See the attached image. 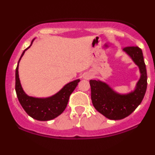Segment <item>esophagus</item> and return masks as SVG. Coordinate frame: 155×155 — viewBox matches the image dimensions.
<instances>
[{
	"label": "esophagus",
	"instance_id": "34e87169",
	"mask_svg": "<svg viewBox=\"0 0 155 155\" xmlns=\"http://www.w3.org/2000/svg\"><path fill=\"white\" fill-rule=\"evenodd\" d=\"M84 79H90L92 77V74H90V73H85V74H84Z\"/></svg>",
	"mask_w": 155,
	"mask_h": 155
}]
</instances>
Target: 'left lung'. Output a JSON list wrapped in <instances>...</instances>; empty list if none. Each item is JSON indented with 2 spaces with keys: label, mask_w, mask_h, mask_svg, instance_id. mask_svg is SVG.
Masks as SVG:
<instances>
[{
  "label": "left lung",
  "mask_w": 155,
  "mask_h": 155,
  "mask_svg": "<svg viewBox=\"0 0 155 155\" xmlns=\"http://www.w3.org/2000/svg\"><path fill=\"white\" fill-rule=\"evenodd\" d=\"M123 50L132 58L140 69V78L133 92L120 95L106 83L90 80L91 99L94 107L106 118L122 120L129 116L139 106L147 87V74L142 50L138 47H124Z\"/></svg>",
  "instance_id": "1"
}]
</instances>
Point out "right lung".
Listing matches in <instances>:
<instances>
[{
    "label": "right lung",
    "instance_id": "obj_1",
    "mask_svg": "<svg viewBox=\"0 0 155 155\" xmlns=\"http://www.w3.org/2000/svg\"><path fill=\"white\" fill-rule=\"evenodd\" d=\"M34 40V39H33ZM33 40L32 41L31 46ZM28 47L23 51L15 72V90L18 100L25 112L32 118L39 121H48L54 119L63 113L66 108L69 97L74 92L80 80H74L67 84L58 93L47 98H37L27 95L23 91L19 81L18 67L19 63L25 51L31 47Z\"/></svg>",
    "mask_w": 155,
    "mask_h": 155
}]
</instances>
